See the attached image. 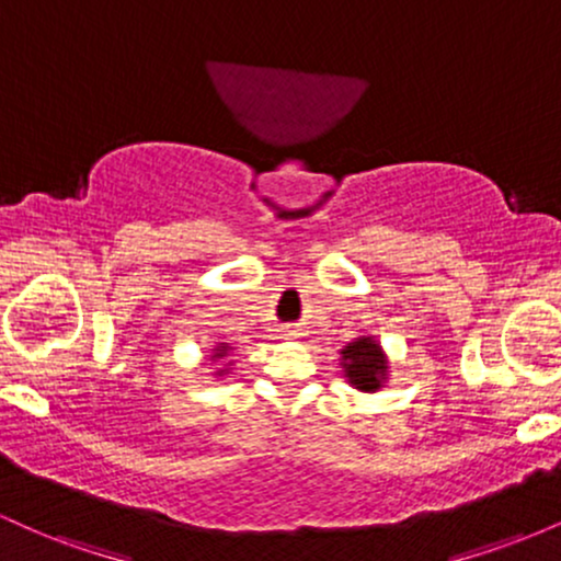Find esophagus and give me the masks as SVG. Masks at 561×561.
Returning <instances> with one entry per match:
<instances>
[{
  "instance_id": "esophagus-1",
  "label": "esophagus",
  "mask_w": 561,
  "mask_h": 561,
  "mask_svg": "<svg viewBox=\"0 0 561 561\" xmlns=\"http://www.w3.org/2000/svg\"><path fill=\"white\" fill-rule=\"evenodd\" d=\"M285 337H289V340L300 337V330H295V327H287V330H285Z\"/></svg>"
}]
</instances>
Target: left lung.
I'll list each match as a JSON object with an SVG mask.
<instances>
[{"instance_id": "left-lung-1", "label": "left lung", "mask_w": 561, "mask_h": 561, "mask_svg": "<svg viewBox=\"0 0 561 561\" xmlns=\"http://www.w3.org/2000/svg\"><path fill=\"white\" fill-rule=\"evenodd\" d=\"M340 369L347 385L362 392H377L388 382V356H385L379 340L371 334H362L340 351Z\"/></svg>"}]
</instances>
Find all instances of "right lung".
<instances>
[{"instance_id":"right-lung-1","label":"right lung","mask_w":561,"mask_h":561,"mask_svg":"<svg viewBox=\"0 0 561 561\" xmlns=\"http://www.w3.org/2000/svg\"><path fill=\"white\" fill-rule=\"evenodd\" d=\"M229 353H231V345L229 343H216L214 347H210V362H218V358H227ZM229 366H231V362L224 366V369H216V375H227Z\"/></svg>"}]
</instances>
